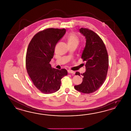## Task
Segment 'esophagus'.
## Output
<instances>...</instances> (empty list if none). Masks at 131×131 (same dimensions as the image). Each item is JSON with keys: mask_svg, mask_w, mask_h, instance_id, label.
Listing matches in <instances>:
<instances>
[{"mask_svg": "<svg viewBox=\"0 0 131 131\" xmlns=\"http://www.w3.org/2000/svg\"><path fill=\"white\" fill-rule=\"evenodd\" d=\"M68 72L69 73H72V74H75V72L72 71V70H68Z\"/></svg>", "mask_w": 131, "mask_h": 131, "instance_id": "esophagus-1", "label": "esophagus"}]
</instances>
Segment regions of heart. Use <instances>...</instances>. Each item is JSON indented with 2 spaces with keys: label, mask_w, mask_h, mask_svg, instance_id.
Listing matches in <instances>:
<instances>
[{
  "label": "heart",
  "mask_w": 131,
  "mask_h": 131,
  "mask_svg": "<svg viewBox=\"0 0 131 131\" xmlns=\"http://www.w3.org/2000/svg\"><path fill=\"white\" fill-rule=\"evenodd\" d=\"M67 40L68 45H78L79 42L78 36L73 33H71L68 35L67 37Z\"/></svg>",
  "instance_id": "obj_1"
}]
</instances>
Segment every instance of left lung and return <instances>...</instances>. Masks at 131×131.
Segmentation results:
<instances>
[{
    "instance_id": "left-lung-1",
    "label": "left lung",
    "mask_w": 131,
    "mask_h": 131,
    "mask_svg": "<svg viewBox=\"0 0 131 131\" xmlns=\"http://www.w3.org/2000/svg\"><path fill=\"white\" fill-rule=\"evenodd\" d=\"M79 31L85 36L86 45L81 59L86 61V71L83 74L82 83L74 89L84 94L96 91L106 79L109 67V58L106 47L100 36L88 28H81ZM75 75L80 76V73Z\"/></svg>"
}]
</instances>
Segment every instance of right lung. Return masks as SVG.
Returning <instances> with one entry per match:
<instances>
[{
    "label": "right lung",
    "mask_w": 131,
    "mask_h": 131,
    "mask_svg": "<svg viewBox=\"0 0 131 131\" xmlns=\"http://www.w3.org/2000/svg\"><path fill=\"white\" fill-rule=\"evenodd\" d=\"M66 32L65 28H47L36 34L28 46L26 58L27 72L34 85L44 94L58 91L62 78L67 74V70L52 68L50 64L56 45Z\"/></svg>",
    "instance_id": "1"
}]
</instances>
